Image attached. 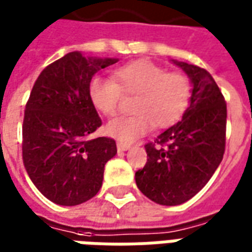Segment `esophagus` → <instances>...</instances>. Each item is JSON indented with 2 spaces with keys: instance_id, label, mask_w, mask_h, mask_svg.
Returning a JSON list of instances; mask_svg holds the SVG:
<instances>
[{
  "instance_id": "esophagus-1",
  "label": "esophagus",
  "mask_w": 252,
  "mask_h": 252,
  "mask_svg": "<svg viewBox=\"0 0 252 252\" xmlns=\"http://www.w3.org/2000/svg\"><path fill=\"white\" fill-rule=\"evenodd\" d=\"M131 146L129 144H124V143H117V150L119 151H126V150H129Z\"/></svg>"
}]
</instances>
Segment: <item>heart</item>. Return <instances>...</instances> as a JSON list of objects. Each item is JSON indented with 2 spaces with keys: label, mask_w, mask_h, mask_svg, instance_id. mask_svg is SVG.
<instances>
[{
  "label": "heart",
  "mask_w": 252,
  "mask_h": 252,
  "mask_svg": "<svg viewBox=\"0 0 252 252\" xmlns=\"http://www.w3.org/2000/svg\"><path fill=\"white\" fill-rule=\"evenodd\" d=\"M121 92L136 94L135 115L109 121L105 132L120 143H132L153 126L167 128L184 116L191 98L190 79L180 72H167L150 61H136L117 68L112 78L94 77L89 83V99L99 113H117Z\"/></svg>",
  "instance_id": "b5f03b06"
}]
</instances>
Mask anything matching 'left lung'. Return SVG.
<instances>
[{
	"mask_svg": "<svg viewBox=\"0 0 252 252\" xmlns=\"http://www.w3.org/2000/svg\"><path fill=\"white\" fill-rule=\"evenodd\" d=\"M171 62L190 79V104L182 120L157 137V147L146 144L147 163L135 174L143 194L166 206L184 204L211 180L222 160L227 124L225 99L211 74L194 64Z\"/></svg>",
	"mask_w": 252,
	"mask_h": 252,
	"instance_id": "left-lung-1",
	"label": "left lung"
}]
</instances>
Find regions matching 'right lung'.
I'll list each match as a JSON object with an SVG mask.
<instances>
[{
    "label": "right lung",
    "instance_id": "obj_1",
    "mask_svg": "<svg viewBox=\"0 0 252 252\" xmlns=\"http://www.w3.org/2000/svg\"><path fill=\"white\" fill-rule=\"evenodd\" d=\"M117 61L68 52L40 72L31 92L23 160L33 185L58 205H79L97 194L105 164L117 154L113 139H88L102 124L89 99V83Z\"/></svg>",
    "mask_w": 252,
    "mask_h": 252
}]
</instances>
